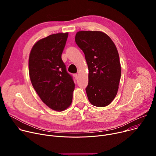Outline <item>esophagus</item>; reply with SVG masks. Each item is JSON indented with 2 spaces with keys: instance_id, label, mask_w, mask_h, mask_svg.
I'll return each mask as SVG.
<instances>
[{
  "instance_id": "obj_1",
  "label": "esophagus",
  "mask_w": 156,
  "mask_h": 156,
  "mask_svg": "<svg viewBox=\"0 0 156 156\" xmlns=\"http://www.w3.org/2000/svg\"><path fill=\"white\" fill-rule=\"evenodd\" d=\"M73 76H74V77L75 78V79H76V80H77V79L78 78V75L77 73L74 74V75H73Z\"/></svg>"
}]
</instances>
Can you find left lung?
<instances>
[{
    "instance_id": "1",
    "label": "left lung",
    "mask_w": 156,
    "mask_h": 156,
    "mask_svg": "<svg viewBox=\"0 0 156 156\" xmlns=\"http://www.w3.org/2000/svg\"><path fill=\"white\" fill-rule=\"evenodd\" d=\"M75 42L83 51L89 70L86 92L94 106L109 105L115 98L121 77L119 55L115 44L105 33L80 31Z\"/></svg>"
}]
</instances>
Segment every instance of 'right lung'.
<instances>
[{"label": "right lung", "instance_id": "right-lung-1", "mask_svg": "<svg viewBox=\"0 0 156 156\" xmlns=\"http://www.w3.org/2000/svg\"><path fill=\"white\" fill-rule=\"evenodd\" d=\"M68 36V33H60L39 40L29 57L32 85L42 101L56 111H63L71 105L75 89L73 78L62 60Z\"/></svg>", "mask_w": 156, "mask_h": 156}]
</instances>
